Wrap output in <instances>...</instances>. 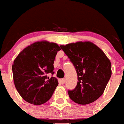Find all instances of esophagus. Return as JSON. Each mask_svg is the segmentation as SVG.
I'll return each mask as SVG.
<instances>
[{
  "label": "esophagus",
  "instance_id": "1",
  "mask_svg": "<svg viewBox=\"0 0 124 124\" xmlns=\"http://www.w3.org/2000/svg\"><path fill=\"white\" fill-rule=\"evenodd\" d=\"M65 81H66L65 78H63V79H61V82L62 84H64L65 82Z\"/></svg>",
  "mask_w": 124,
  "mask_h": 124
}]
</instances>
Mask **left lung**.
I'll list each match as a JSON object with an SVG mask.
<instances>
[{
    "label": "left lung",
    "mask_w": 124,
    "mask_h": 124,
    "mask_svg": "<svg viewBox=\"0 0 124 124\" xmlns=\"http://www.w3.org/2000/svg\"><path fill=\"white\" fill-rule=\"evenodd\" d=\"M78 76L74 90H68L70 99L80 105L90 104L101 96L112 74L111 63L104 52L90 42L60 46Z\"/></svg>",
    "instance_id": "obj_1"
}]
</instances>
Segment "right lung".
<instances>
[{
    "label": "right lung",
    "mask_w": 124,
    "mask_h": 124,
    "mask_svg": "<svg viewBox=\"0 0 124 124\" xmlns=\"http://www.w3.org/2000/svg\"><path fill=\"white\" fill-rule=\"evenodd\" d=\"M57 44L37 42L19 53L12 65L15 86L28 103L39 105L52 97L58 81L54 77V63L58 51Z\"/></svg>",
    "instance_id": "right-lung-1"
}]
</instances>
